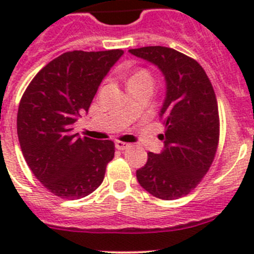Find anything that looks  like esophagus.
Masks as SVG:
<instances>
[{
  "mask_svg": "<svg viewBox=\"0 0 254 254\" xmlns=\"http://www.w3.org/2000/svg\"><path fill=\"white\" fill-rule=\"evenodd\" d=\"M116 147L118 150H126L129 147V143L123 142V141H116Z\"/></svg>",
  "mask_w": 254,
  "mask_h": 254,
  "instance_id": "obj_1",
  "label": "esophagus"
}]
</instances>
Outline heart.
Here are the masks:
<instances>
[{
	"label": "heart",
	"instance_id": "obj_1",
	"mask_svg": "<svg viewBox=\"0 0 254 254\" xmlns=\"http://www.w3.org/2000/svg\"><path fill=\"white\" fill-rule=\"evenodd\" d=\"M142 78H150V80H151V76H150V73L147 72L146 69H136V71H133L132 75L129 76L128 82L136 81V80H142Z\"/></svg>",
	"mask_w": 254,
	"mask_h": 254
}]
</instances>
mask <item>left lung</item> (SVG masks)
Listing matches in <instances>:
<instances>
[{
    "label": "left lung",
    "instance_id": "8db88e82",
    "mask_svg": "<svg viewBox=\"0 0 254 254\" xmlns=\"http://www.w3.org/2000/svg\"><path fill=\"white\" fill-rule=\"evenodd\" d=\"M129 53L158 66L167 82L159 114L165 126L164 150L149 152L136 177L152 196L177 199L197 187L216 155L220 121L214 87L202 66L176 49L154 46Z\"/></svg>",
    "mask_w": 254,
    "mask_h": 254
}]
</instances>
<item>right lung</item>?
<instances>
[{
    "mask_svg": "<svg viewBox=\"0 0 254 254\" xmlns=\"http://www.w3.org/2000/svg\"><path fill=\"white\" fill-rule=\"evenodd\" d=\"M122 49L66 52L31 80L17 111V136L26 164L56 196L78 199L102 185L114 142L73 133Z\"/></svg>",
    "mask_w": 254,
    "mask_h": 254,
    "instance_id": "right-lung-1",
    "label": "right lung"
}]
</instances>
